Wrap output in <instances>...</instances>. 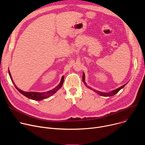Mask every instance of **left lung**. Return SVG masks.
<instances>
[{
  "mask_svg": "<svg viewBox=\"0 0 145 145\" xmlns=\"http://www.w3.org/2000/svg\"><path fill=\"white\" fill-rule=\"evenodd\" d=\"M82 81H83V82L84 83L85 86H86L87 88H88L89 89H91V90L95 92H96V93H97L98 95H100V96H105V97H106V96H108V97L109 96V97H110V96H112L115 95L121 89H122L123 87H125V86L127 84V83H126V84H125V85H123V86L120 87L119 88H117V89H115V90L111 91H110V92H102L97 91V90H96V89H92L91 87H89V86H87V83H86V81H85V74H84V72H83V74H82Z\"/></svg>",
  "mask_w": 145,
  "mask_h": 145,
  "instance_id": "obj_1",
  "label": "left lung"
}]
</instances>
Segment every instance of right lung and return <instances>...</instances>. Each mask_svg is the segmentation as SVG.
<instances>
[{"instance_id": "obj_1", "label": "right lung", "mask_w": 145, "mask_h": 145, "mask_svg": "<svg viewBox=\"0 0 145 145\" xmlns=\"http://www.w3.org/2000/svg\"><path fill=\"white\" fill-rule=\"evenodd\" d=\"M9 70V69H8ZM8 74H9V76L10 77V78L12 82V83L14 84L15 87L16 88V89L20 93H22L23 95H24L25 96L27 97V98L30 99H32V100H37V101H39V100H42L43 99H47V98H49L50 96H52L53 95H54L58 90H59L62 86H63V82H64V76H63V77H61V81L59 82V84L56 87L54 88H53V89L50 90V91H47V92H25V91H24L21 89H19L16 86V85L15 84L14 82L12 80V78L11 77V73H10V71H8Z\"/></svg>"}]
</instances>
